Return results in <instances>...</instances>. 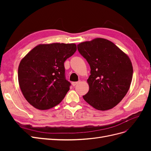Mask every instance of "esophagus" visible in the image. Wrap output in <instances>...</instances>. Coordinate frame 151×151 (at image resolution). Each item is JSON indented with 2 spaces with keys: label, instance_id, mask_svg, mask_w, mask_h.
I'll return each mask as SVG.
<instances>
[{
  "label": "esophagus",
  "instance_id": "34e87169",
  "mask_svg": "<svg viewBox=\"0 0 151 151\" xmlns=\"http://www.w3.org/2000/svg\"><path fill=\"white\" fill-rule=\"evenodd\" d=\"M79 81H78V82H72V85L73 86H76L77 84H79Z\"/></svg>",
  "mask_w": 151,
  "mask_h": 151
}]
</instances>
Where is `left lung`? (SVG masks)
Instances as JSON below:
<instances>
[{
  "instance_id": "left-lung-1",
  "label": "left lung",
  "mask_w": 151,
  "mask_h": 151,
  "mask_svg": "<svg viewBox=\"0 0 151 151\" xmlns=\"http://www.w3.org/2000/svg\"><path fill=\"white\" fill-rule=\"evenodd\" d=\"M77 50L91 68L89 89L84 99L98 110L115 107L130 88L133 67L129 57L110 41L100 38L79 43Z\"/></svg>"
}]
</instances>
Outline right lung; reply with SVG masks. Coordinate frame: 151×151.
Masks as SVG:
<instances>
[{
	"label": "right lung",
	"mask_w": 151,
	"mask_h": 151,
	"mask_svg": "<svg viewBox=\"0 0 151 151\" xmlns=\"http://www.w3.org/2000/svg\"><path fill=\"white\" fill-rule=\"evenodd\" d=\"M77 50L74 43L40 44L22 59L18 81L22 94L30 104L40 110L60 103L70 89L64 62Z\"/></svg>",
	"instance_id": "1"
}]
</instances>
